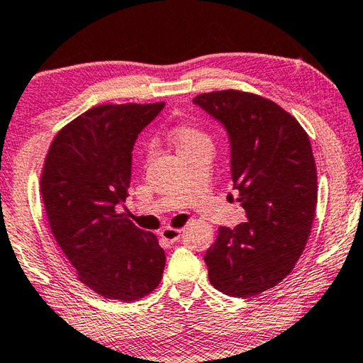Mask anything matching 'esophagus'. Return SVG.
<instances>
[{
    "instance_id": "34e87169",
    "label": "esophagus",
    "mask_w": 363,
    "mask_h": 363,
    "mask_svg": "<svg viewBox=\"0 0 363 363\" xmlns=\"http://www.w3.org/2000/svg\"><path fill=\"white\" fill-rule=\"evenodd\" d=\"M161 238L166 240L167 243H174L181 238V230H179V228L166 227L164 230H161Z\"/></svg>"
}]
</instances>
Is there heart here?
I'll return each instance as SVG.
<instances>
[{"mask_svg": "<svg viewBox=\"0 0 363 363\" xmlns=\"http://www.w3.org/2000/svg\"><path fill=\"white\" fill-rule=\"evenodd\" d=\"M167 140L176 147L179 157H186L196 152H212L213 140L206 130L196 125H177L167 133Z\"/></svg>", "mask_w": 363, "mask_h": 363, "instance_id": "1", "label": "heart"}]
</instances>
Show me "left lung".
I'll list each match as a JSON object with an SVG mask.
<instances>
[{
  "label": "left lung",
  "instance_id": "8db88e82",
  "mask_svg": "<svg viewBox=\"0 0 363 363\" xmlns=\"http://www.w3.org/2000/svg\"><path fill=\"white\" fill-rule=\"evenodd\" d=\"M194 104L228 133L233 187L248 218L218 228L203 257L208 279L223 294L252 298L281 283L308 242L318 203L313 147L293 115L259 95L220 90Z\"/></svg>",
  "mask_w": 363,
  "mask_h": 363
}]
</instances>
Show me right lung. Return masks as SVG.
I'll return each instance as SVG.
<instances>
[{"instance_id": "1", "label": "right lung", "mask_w": 363, "mask_h": 363, "mask_svg": "<svg viewBox=\"0 0 363 363\" xmlns=\"http://www.w3.org/2000/svg\"><path fill=\"white\" fill-rule=\"evenodd\" d=\"M162 108V101L94 106L55 135L45 156L40 194L50 232L80 281L106 299H140L164 272L156 235L118 213L136 138Z\"/></svg>"}]
</instances>
